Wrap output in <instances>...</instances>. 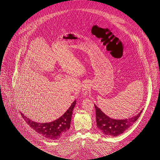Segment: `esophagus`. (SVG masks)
<instances>
[{"mask_svg": "<svg viewBox=\"0 0 160 160\" xmlns=\"http://www.w3.org/2000/svg\"><path fill=\"white\" fill-rule=\"evenodd\" d=\"M90 83L89 82H85L83 85V88H82V95L83 97H87L88 95V93L90 90Z\"/></svg>", "mask_w": 160, "mask_h": 160, "instance_id": "esophagus-1", "label": "esophagus"}]
</instances>
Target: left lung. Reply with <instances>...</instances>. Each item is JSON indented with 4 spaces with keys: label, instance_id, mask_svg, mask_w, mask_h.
Masks as SVG:
<instances>
[{
    "label": "left lung",
    "instance_id": "obj_1",
    "mask_svg": "<svg viewBox=\"0 0 160 160\" xmlns=\"http://www.w3.org/2000/svg\"><path fill=\"white\" fill-rule=\"evenodd\" d=\"M97 126L104 135L117 137L122 134L135 122L142 111L132 118L124 119H114L106 115L98 106L95 105Z\"/></svg>",
    "mask_w": 160,
    "mask_h": 160
}]
</instances>
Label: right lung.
Returning <instances> with one entry per match:
<instances>
[{
	"label": "right lung",
	"instance_id": "add662e5",
	"mask_svg": "<svg viewBox=\"0 0 160 160\" xmlns=\"http://www.w3.org/2000/svg\"><path fill=\"white\" fill-rule=\"evenodd\" d=\"M76 104V100L72 103L70 108L61 118L49 123H38L33 122L27 118L25 115L21 113L22 118L34 130L43 136L51 139H57L62 137L65 132L70 128L72 111Z\"/></svg>",
	"mask_w": 160,
	"mask_h": 160
}]
</instances>
